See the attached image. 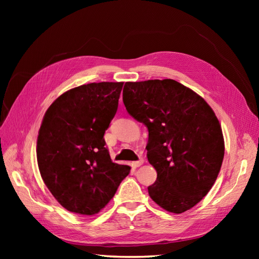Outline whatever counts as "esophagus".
<instances>
[{
    "label": "esophagus",
    "mask_w": 259,
    "mask_h": 259,
    "mask_svg": "<svg viewBox=\"0 0 259 259\" xmlns=\"http://www.w3.org/2000/svg\"><path fill=\"white\" fill-rule=\"evenodd\" d=\"M143 164H144V159H139L138 161L133 162V166H134V167H139V166H142Z\"/></svg>",
    "instance_id": "obj_1"
}]
</instances>
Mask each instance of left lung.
<instances>
[{
  "instance_id": "obj_1",
  "label": "left lung",
  "mask_w": 259,
  "mask_h": 259,
  "mask_svg": "<svg viewBox=\"0 0 259 259\" xmlns=\"http://www.w3.org/2000/svg\"><path fill=\"white\" fill-rule=\"evenodd\" d=\"M123 103L149 131L148 161L158 177L150 198L170 213L205 197L221 170L225 142L213 109L197 93L170 79L126 82Z\"/></svg>"
}]
</instances>
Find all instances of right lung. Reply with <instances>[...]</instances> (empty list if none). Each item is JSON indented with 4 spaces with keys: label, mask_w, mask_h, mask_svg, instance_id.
<instances>
[{
    "label": "right lung",
    "mask_w": 259,
    "mask_h": 259,
    "mask_svg": "<svg viewBox=\"0 0 259 259\" xmlns=\"http://www.w3.org/2000/svg\"><path fill=\"white\" fill-rule=\"evenodd\" d=\"M122 88L123 82L77 86L55 100L43 117L38 169L54 198L72 213H99L131 170L111 161L104 139Z\"/></svg>",
    "instance_id": "1"
}]
</instances>
